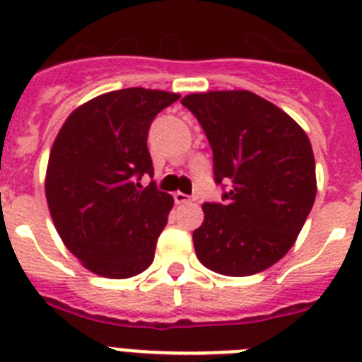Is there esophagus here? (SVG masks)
Masks as SVG:
<instances>
[{"mask_svg": "<svg viewBox=\"0 0 362 362\" xmlns=\"http://www.w3.org/2000/svg\"><path fill=\"white\" fill-rule=\"evenodd\" d=\"M174 201L177 204H185V203H192V201H196V197H194V196H187V194H183V192H175V194H174Z\"/></svg>", "mask_w": 362, "mask_h": 362, "instance_id": "1", "label": "esophagus"}]
</instances>
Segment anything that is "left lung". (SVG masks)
I'll use <instances>...</instances> for the list:
<instances>
[{
	"instance_id": "left-lung-1",
	"label": "left lung",
	"mask_w": 362,
	"mask_h": 362,
	"mask_svg": "<svg viewBox=\"0 0 362 362\" xmlns=\"http://www.w3.org/2000/svg\"><path fill=\"white\" fill-rule=\"evenodd\" d=\"M181 103L212 146L216 183L228 185L223 203L203 204V225L192 235L197 259L230 277L267 270L292 248L315 201L308 136L254 92H203Z\"/></svg>"
}]
</instances>
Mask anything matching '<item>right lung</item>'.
Masks as SVG:
<instances>
[{
  "instance_id": "right-lung-1",
  "label": "right lung",
  "mask_w": 362,
  "mask_h": 362,
  "mask_svg": "<svg viewBox=\"0 0 362 362\" xmlns=\"http://www.w3.org/2000/svg\"><path fill=\"white\" fill-rule=\"evenodd\" d=\"M179 94L148 88L107 92L66 117L50 150L45 194L65 246L85 268L127 279L152 264L174 206L156 183L146 137L150 123Z\"/></svg>"
}]
</instances>
